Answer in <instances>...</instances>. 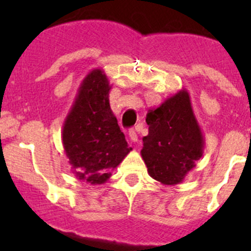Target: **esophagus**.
Returning <instances> with one entry per match:
<instances>
[{"label":"esophagus","instance_id":"esophagus-1","mask_svg":"<svg viewBox=\"0 0 251 251\" xmlns=\"http://www.w3.org/2000/svg\"><path fill=\"white\" fill-rule=\"evenodd\" d=\"M128 137H130V141L133 142V143H136V142L138 141V136H137V133H136L135 130L128 131Z\"/></svg>","mask_w":251,"mask_h":251}]
</instances>
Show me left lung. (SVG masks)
I'll use <instances>...</instances> for the list:
<instances>
[{"label": "left lung", "instance_id": "8db88e82", "mask_svg": "<svg viewBox=\"0 0 251 251\" xmlns=\"http://www.w3.org/2000/svg\"><path fill=\"white\" fill-rule=\"evenodd\" d=\"M146 121L149 128L141 155L149 176L168 186L181 183L203 156L205 144L188 91L182 88L149 109Z\"/></svg>", "mask_w": 251, "mask_h": 251}]
</instances>
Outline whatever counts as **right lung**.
Listing matches in <instances>:
<instances>
[{"mask_svg": "<svg viewBox=\"0 0 251 251\" xmlns=\"http://www.w3.org/2000/svg\"><path fill=\"white\" fill-rule=\"evenodd\" d=\"M109 85L103 69H93L80 83L62 130L64 151L77 179L103 184L132 151L110 109Z\"/></svg>", "mask_w": 251, "mask_h": 251, "instance_id": "1", "label": "right lung"}]
</instances>
